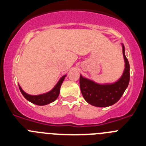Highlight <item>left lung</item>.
Wrapping results in <instances>:
<instances>
[{
    "label": "left lung",
    "mask_w": 146,
    "mask_h": 146,
    "mask_svg": "<svg viewBox=\"0 0 146 146\" xmlns=\"http://www.w3.org/2000/svg\"><path fill=\"white\" fill-rule=\"evenodd\" d=\"M123 55L125 62V69L119 79L112 83L100 84L92 80L80 77V86L82 96L88 104L93 106L105 108L115 104L121 99L130 79V66L125 55V48L122 44Z\"/></svg>",
    "instance_id": "1"
}]
</instances>
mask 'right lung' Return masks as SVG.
I'll return each mask as SVG.
<instances>
[{"label":"right lung","instance_id":"right-lung-1","mask_svg":"<svg viewBox=\"0 0 146 146\" xmlns=\"http://www.w3.org/2000/svg\"><path fill=\"white\" fill-rule=\"evenodd\" d=\"M66 76V75H64L63 77H60V79L57 82V84L55 85V87L51 91L44 93V94H39V95H30V94H27L23 91L20 85H19V88H20V90L23 96L28 101L31 102L33 104H36V105H40V106L46 105V104H48L51 102H53L55 99L58 97L59 94H60V86L64 82Z\"/></svg>","mask_w":146,"mask_h":146}]
</instances>
